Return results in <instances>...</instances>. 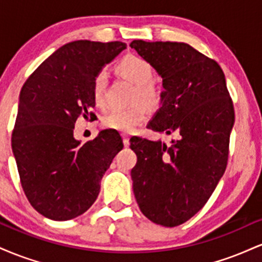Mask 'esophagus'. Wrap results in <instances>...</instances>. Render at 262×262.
<instances>
[{"instance_id":"esophagus-1","label":"esophagus","mask_w":262,"mask_h":262,"mask_svg":"<svg viewBox=\"0 0 262 262\" xmlns=\"http://www.w3.org/2000/svg\"><path fill=\"white\" fill-rule=\"evenodd\" d=\"M122 138H123V144H124V146H129V137H128V135L123 134Z\"/></svg>"}]
</instances>
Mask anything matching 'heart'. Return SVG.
I'll list each match as a JSON object with an SVG mask.
<instances>
[{
    "label": "heart",
    "instance_id": "heart-1",
    "mask_svg": "<svg viewBox=\"0 0 262 262\" xmlns=\"http://www.w3.org/2000/svg\"><path fill=\"white\" fill-rule=\"evenodd\" d=\"M116 70L119 75L137 85L134 101H141L146 106L155 108L159 106L161 100L160 91L154 83L152 79V66L145 59L137 55H125L116 65ZM107 77L104 73H100L95 77L92 83V97L97 106L104 104V92H106ZM148 117V110L143 103H135L134 106L123 108V110L110 111L102 119L103 125L108 129L130 133L138 125L141 124Z\"/></svg>",
    "mask_w": 262,
    "mask_h": 262
}]
</instances>
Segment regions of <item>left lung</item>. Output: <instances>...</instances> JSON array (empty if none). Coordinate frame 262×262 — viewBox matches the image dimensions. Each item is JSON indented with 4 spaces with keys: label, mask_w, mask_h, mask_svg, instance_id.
Instances as JSON below:
<instances>
[{
    "label": "left lung",
    "mask_w": 262,
    "mask_h": 262,
    "mask_svg": "<svg viewBox=\"0 0 262 262\" xmlns=\"http://www.w3.org/2000/svg\"><path fill=\"white\" fill-rule=\"evenodd\" d=\"M130 48L162 79L160 108L148 128L177 139L132 138L133 192L144 215L176 227L206 204L227 167L234 108L214 60L177 41L133 40Z\"/></svg>",
    "instance_id": "8db88e82"
}]
</instances>
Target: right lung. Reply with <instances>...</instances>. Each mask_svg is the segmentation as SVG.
<instances>
[{"instance_id":"obj_1","label":"right lung","mask_w":262,"mask_h":262,"mask_svg":"<svg viewBox=\"0 0 262 262\" xmlns=\"http://www.w3.org/2000/svg\"><path fill=\"white\" fill-rule=\"evenodd\" d=\"M125 48L122 41H70L22 87L12 151L29 203L52 221L76 218L92 206L102 176L123 148L117 132L101 130L81 144L74 128L80 114L96 117L93 80Z\"/></svg>"}]
</instances>
